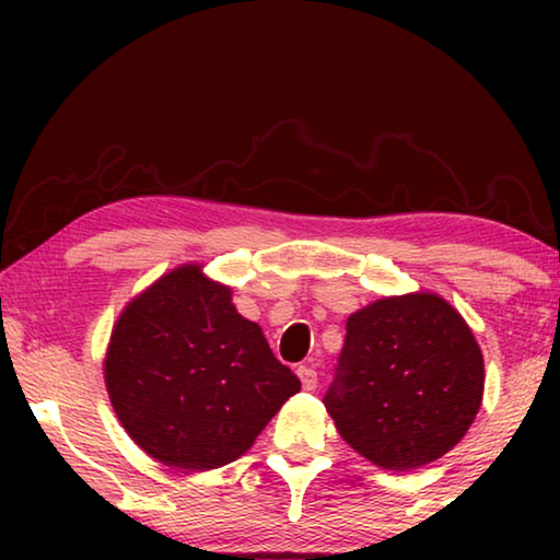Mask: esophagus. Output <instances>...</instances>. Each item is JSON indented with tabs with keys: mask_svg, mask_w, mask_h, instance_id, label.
<instances>
[{
	"mask_svg": "<svg viewBox=\"0 0 560 560\" xmlns=\"http://www.w3.org/2000/svg\"><path fill=\"white\" fill-rule=\"evenodd\" d=\"M298 377H301L303 389H316L318 385V374L313 366H298Z\"/></svg>",
	"mask_w": 560,
	"mask_h": 560,
	"instance_id": "esophagus-1",
	"label": "esophagus"
}]
</instances>
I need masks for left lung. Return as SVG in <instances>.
<instances>
[{
  "label": "left lung",
  "mask_w": 560,
  "mask_h": 560,
  "mask_svg": "<svg viewBox=\"0 0 560 560\" xmlns=\"http://www.w3.org/2000/svg\"><path fill=\"white\" fill-rule=\"evenodd\" d=\"M485 359L462 313L435 293L351 313L324 405L357 454L410 471L448 454L477 418Z\"/></svg>",
  "instance_id": "8db88e82"
}]
</instances>
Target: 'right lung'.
<instances>
[{
  "mask_svg": "<svg viewBox=\"0 0 560 560\" xmlns=\"http://www.w3.org/2000/svg\"><path fill=\"white\" fill-rule=\"evenodd\" d=\"M112 408L137 446L186 471L236 462L301 389L262 328L201 265L175 267L129 301L104 359Z\"/></svg>",
  "mask_w": 560,
  "mask_h": 560,
  "instance_id": "1",
  "label": "right lung"
}]
</instances>
